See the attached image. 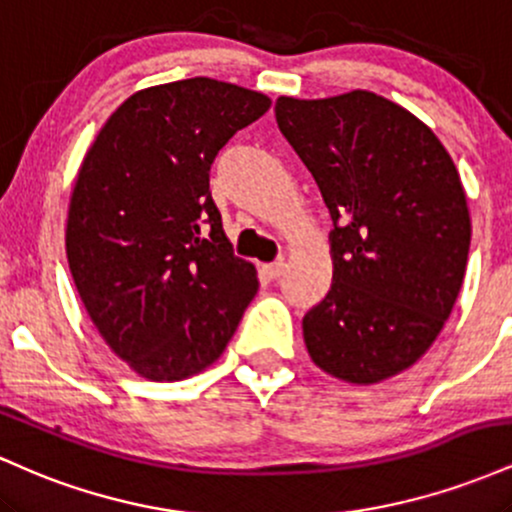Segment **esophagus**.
I'll return each instance as SVG.
<instances>
[{"label": "esophagus", "instance_id": "1", "mask_svg": "<svg viewBox=\"0 0 512 512\" xmlns=\"http://www.w3.org/2000/svg\"><path fill=\"white\" fill-rule=\"evenodd\" d=\"M286 267H289V264H286L284 260H276L272 264H267V267H264V272L269 274V279H279V276H284Z\"/></svg>", "mask_w": 512, "mask_h": 512}]
</instances>
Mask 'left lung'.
Listing matches in <instances>:
<instances>
[{
	"label": "left lung",
	"mask_w": 512,
	"mask_h": 512,
	"mask_svg": "<svg viewBox=\"0 0 512 512\" xmlns=\"http://www.w3.org/2000/svg\"><path fill=\"white\" fill-rule=\"evenodd\" d=\"M274 115L334 223V284L303 317L308 354L346 383L392 378L436 342L460 293L472 223L455 163L370 91L284 96Z\"/></svg>",
	"instance_id": "obj_1"
}]
</instances>
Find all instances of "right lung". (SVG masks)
<instances>
[{"instance_id": "right-lung-1", "label": "right lung", "mask_w": 512, "mask_h": 512, "mask_svg": "<svg viewBox=\"0 0 512 512\" xmlns=\"http://www.w3.org/2000/svg\"><path fill=\"white\" fill-rule=\"evenodd\" d=\"M269 105L207 76L144 88L81 163L69 269L101 337L144 378L182 380L214 363L260 289L223 233L209 168Z\"/></svg>"}]
</instances>
